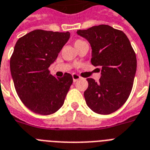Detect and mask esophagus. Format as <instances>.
Instances as JSON below:
<instances>
[{
  "instance_id": "1",
  "label": "esophagus",
  "mask_w": 150,
  "mask_h": 150,
  "mask_svg": "<svg viewBox=\"0 0 150 150\" xmlns=\"http://www.w3.org/2000/svg\"><path fill=\"white\" fill-rule=\"evenodd\" d=\"M72 79H73V81H74V82H76V81H78V80L81 79V76L78 75V74H75V73H74V74H72Z\"/></svg>"
}]
</instances>
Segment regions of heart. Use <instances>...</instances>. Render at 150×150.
Masks as SVG:
<instances>
[{"mask_svg":"<svg viewBox=\"0 0 150 150\" xmlns=\"http://www.w3.org/2000/svg\"><path fill=\"white\" fill-rule=\"evenodd\" d=\"M82 42H83V41L81 40H78L75 41V44H76V43H82Z\"/></svg>","mask_w":150,"mask_h":150,"instance_id":"1","label":"heart"}]
</instances>
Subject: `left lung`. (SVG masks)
Returning <instances> with one entry per match:
<instances>
[{"label": "left lung", "instance_id": "8db88e82", "mask_svg": "<svg viewBox=\"0 0 150 150\" xmlns=\"http://www.w3.org/2000/svg\"><path fill=\"white\" fill-rule=\"evenodd\" d=\"M77 33L91 45L92 64L101 68L99 82L87 79L86 104L96 114H111L123 106L132 92L137 68L135 51L123 32L107 25L78 30Z\"/></svg>", "mask_w": 150, "mask_h": 150}]
</instances>
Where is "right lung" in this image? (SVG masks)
Here are the masks:
<instances>
[{
  "mask_svg": "<svg viewBox=\"0 0 150 150\" xmlns=\"http://www.w3.org/2000/svg\"><path fill=\"white\" fill-rule=\"evenodd\" d=\"M69 37V32L36 29L15 44L10 59L14 86L25 106L36 114H54L64 104L72 76L64 73L62 78H56L48 68Z\"/></svg>",
  "mask_w": 150,
  "mask_h": 150,
  "instance_id": "1",
  "label": "right lung"
}]
</instances>
